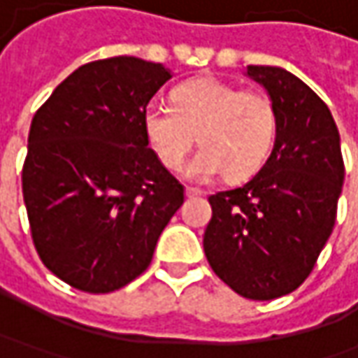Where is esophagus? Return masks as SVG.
<instances>
[{
	"mask_svg": "<svg viewBox=\"0 0 358 358\" xmlns=\"http://www.w3.org/2000/svg\"><path fill=\"white\" fill-rule=\"evenodd\" d=\"M185 195L189 197V199H195V197H203L205 193H203L201 189H193V187H187Z\"/></svg>",
	"mask_w": 358,
	"mask_h": 358,
	"instance_id": "obj_1",
	"label": "esophagus"
}]
</instances>
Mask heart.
<instances>
[{
	"label": "heart",
	"mask_w": 358,
	"mask_h": 358,
	"mask_svg": "<svg viewBox=\"0 0 358 358\" xmlns=\"http://www.w3.org/2000/svg\"><path fill=\"white\" fill-rule=\"evenodd\" d=\"M171 105H151L143 113V131L167 169L183 165L197 135L201 149L185 169L191 181H211L221 173L241 181L253 175L273 149L277 113L263 93L197 77L171 91Z\"/></svg>",
	"instance_id": "obj_1"
}]
</instances>
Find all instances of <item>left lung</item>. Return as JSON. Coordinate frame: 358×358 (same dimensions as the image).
<instances>
[{
	"label": "left lung",
	"instance_id": "left-lung-1",
	"mask_svg": "<svg viewBox=\"0 0 358 358\" xmlns=\"http://www.w3.org/2000/svg\"><path fill=\"white\" fill-rule=\"evenodd\" d=\"M245 76L275 107V145L245 185L209 197L203 249L237 295L271 301L293 293L315 267L335 227L345 165L337 123L307 83L271 65H247Z\"/></svg>",
	"mask_w": 358,
	"mask_h": 358
}]
</instances>
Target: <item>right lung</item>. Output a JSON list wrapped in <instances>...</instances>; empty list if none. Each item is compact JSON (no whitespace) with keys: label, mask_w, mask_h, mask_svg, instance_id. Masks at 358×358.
Listing matches in <instances>:
<instances>
[{"label":"right lung","mask_w":358,"mask_h":358,"mask_svg":"<svg viewBox=\"0 0 358 358\" xmlns=\"http://www.w3.org/2000/svg\"><path fill=\"white\" fill-rule=\"evenodd\" d=\"M173 73L139 57L81 65L31 121L23 201L35 249L62 281L111 293L149 267L185 189L149 147L143 113Z\"/></svg>","instance_id":"obj_1"}]
</instances>
